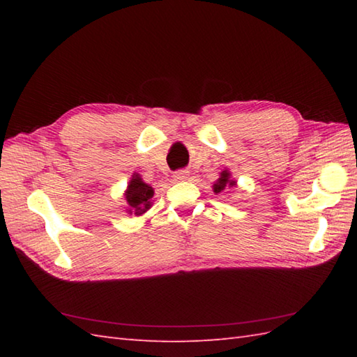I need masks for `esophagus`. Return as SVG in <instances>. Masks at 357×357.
I'll list each match as a JSON object with an SVG mask.
<instances>
[{
	"mask_svg": "<svg viewBox=\"0 0 357 357\" xmlns=\"http://www.w3.org/2000/svg\"><path fill=\"white\" fill-rule=\"evenodd\" d=\"M187 176H188L187 170H178V172H174V174H173L174 181H184V179H187Z\"/></svg>",
	"mask_w": 357,
	"mask_h": 357,
	"instance_id": "obj_1",
	"label": "esophagus"
}]
</instances>
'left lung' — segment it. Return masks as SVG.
<instances>
[{
    "mask_svg": "<svg viewBox=\"0 0 357 357\" xmlns=\"http://www.w3.org/2000/svg\"><path fill=\"white\" fill-rule=\"evenodd\" d=\"M227 185H236V183H234V181H230V173L229 172H222L221 173V178L218 179V183L213 185V188H215V192L216 193H219V192H222V190H225V187Z\"/></svg>",
    "mask_w": 357,
    "mask_h": 357,
    "instance_id": "left-lung-1",
    "label": "left lung"
}]
</instances>
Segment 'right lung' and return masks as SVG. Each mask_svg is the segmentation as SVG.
Returning <instances> with one entry per match:
<instances>
[{
  "label": "right lung",
  "mask_w": 357,
  "mask_h": 357,
  "mask_svg": "<svg viewBox=\"0 0 357 357\" xmlns=\"http://www.w3.org/2000/svg\"><path fill=\"white\" fill-rule=\"evenodd\" d=\"M151 198H153V188L142 183V179L135 174L133 179L128 184V188L126 192L127 204L130 206V213L135 211V215H142L144 211H147L151 206Z\"/></svg>",
  "instance_id": "right-lung-1"
}]
</instances>
